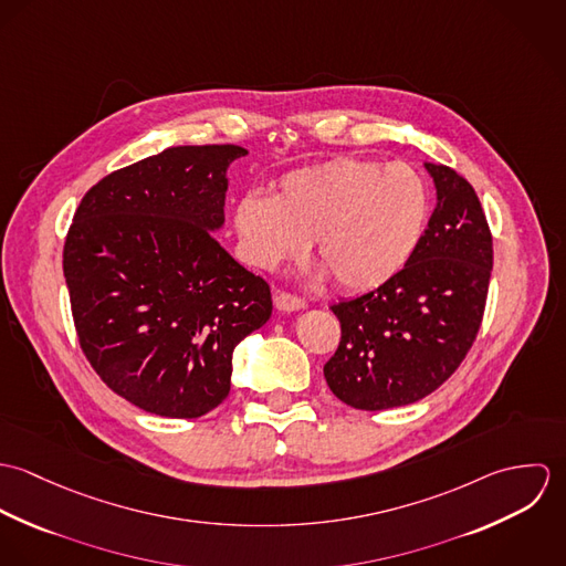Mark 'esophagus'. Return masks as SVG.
I'll list each match as a JSON object with an SVG mask.
<instances>
[{"instance_id": "obj_1", "label": "esophagus", "mask_w": 566, "mask_h": 566, "mask_svg": "<svg viewBox=\"0 0 566 566\" xmlns=\"http://www.w3.org/2000/svg\"><path fill=\"white\" fill-rule=\"evenodd\" d=\"M274 303H276V310H279V312H301V310L307 307V303H305L303 298H298V296H294V294H287V292L276 294Z\"/></svg>"}]
</instances>
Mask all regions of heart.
Returning <instances> with one entry per match:
<instances>
[{
  "mask_svg": "<svg viewBox=\"0 0 566 566\" xmlns=\"http://www.w3.org/2000/svg\"><path fill=\"white\" fill-rule=\"evenodd\" d=\"M427 213V187L411 167L337 159L283 176L272 198L243 196L233 227L254 268L276 270L316 242V256L335 283L366 292L403 270Z\"/></svg>",
  "mask_w": 566,
  "mask_h": 566,
  "instance_id": "heart-1",
  "label": "heart"
}]
</instances>
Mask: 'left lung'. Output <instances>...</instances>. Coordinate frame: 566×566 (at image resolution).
<instances>
[{"label": "left lung", "mask_w": 566, "mask_h": 566, "mask_svg": "<svg viewBox=\"0 0 566 566\" xmlns=\"http://www.w3.org/2000/svg\"><path fill=\"white\" fill-rule=\"evenodd\" d=\"M424 169L438 202L403 270L331 307L342 339L324 379L355 409L401 407L438 390L464 361L484 318L492 235L480 198L455 169Z\"/></svg>", "instance_id": "8db88e82"}]
</instances>
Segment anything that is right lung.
Instances as JSON below:
<instances>
[{
  "instance_id": "obj_1",
  "label": "right lung",
  "mask_w": 566,
  "mask_h": 566,
  "mask_svg": "<svg viewBox=\"0 0 566 566\" xmlns=\"http://www.w3.org/2000/svg\"><path fill=\"white\" fill-rule=\"evenodd\" d=\"M240 146H178L93 185L63 272L82 353L128 403L198 418L231 390L233 350L272 316L270 287L213 233Z\"/></svg>"
}]
</instances>
